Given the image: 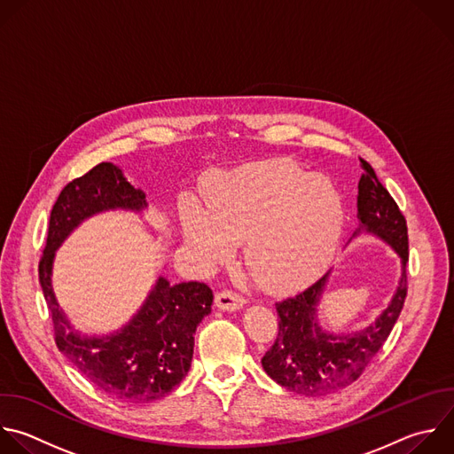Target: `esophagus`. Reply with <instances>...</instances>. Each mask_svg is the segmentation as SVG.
I'll use <instances>...</instances> for the list:
<instances>
[{
	"label": "esophagus",
	"instance_id": "1",
	"mask_svg": "<svg viewBox=\"0 0 454 454\" xmlns=\"http://www.w3.org/2000/svg\"><path fill=\"white\" fill-rule=\"evenodd\" d=\"M215 303H217L219 309L233 312V310H239L246 305V297L233 292V290H223L215 295Z\"/></svg>",
	"mask_w": 454,
	"mask_h": 454
}]
</instances>
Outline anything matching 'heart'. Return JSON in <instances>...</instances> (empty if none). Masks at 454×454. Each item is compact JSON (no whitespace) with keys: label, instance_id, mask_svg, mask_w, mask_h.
<instances>
[{"label":"heart","instance_id":"1","mask_svg":"<svg viewBox=\"0 0 454 454\" xmlns=\"http://www.w3.org/2000/svg\"><path fill=\"white\" fill-rule=\"evenodd\" d=\"M203 198L207 212L191 198L180 205L189 249L205 267H214L246 240V265L270 292L314 281L330 263L346 219L340 191L288 160L208 175Z\"/></svg>","mask_w":454,"mask_h":454}]
</instances>
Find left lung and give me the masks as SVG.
<instances>
[{
	"instance_id": "8db88e82",
	"label": "left lung",
	"mask_w": 454,
	"mask_h": 454,
	"mask_svg": "<svg viewBox=\"0 0 454 454\" xmlns=\"http://www.w3.org/2000/svg\"><path fill=\"white\" fill-rule=\"evenodd\" d=\"M360 164L364 169L356 200L360 224L353 237L371 233L392 246L401 256V281L383 314L367 328L349 335L326 333L317 325L316 307L330 272L307 290L276 303L279 330L262 358V367L276 383L297 394L326 395L356 381L388 339L406 299V219L371 164L364 159Z\"/></svg>"
}]
</instances>
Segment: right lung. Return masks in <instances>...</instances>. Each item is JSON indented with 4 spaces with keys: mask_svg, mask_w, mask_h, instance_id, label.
I'll return each instance as SVG.
<instances>
[{
    "mask_svg": "<svg viewBox=\"0 0 454 454\" xmlns=\"http://www.w3.org/2000/svg\"><path fill=\"white\" fill-rule=\"evenodd\" d=\"M145 194L122 171L101 162L69 182L53 205L39 281L51 314L57 348L108 397L122 403H153L166 397L189 372L194 333L212 312L214 294L207 283L171 285L159 278L138 314L121 332L106 337L80 335L60 310L51 286L55 251L87 217L105 210L145 208Z\"/></svg>",
    "mask_w": 454,
    "mask_h": 454,
    "instance_id": "add662e5",
    "label": "right lung"
}]
</instances>
